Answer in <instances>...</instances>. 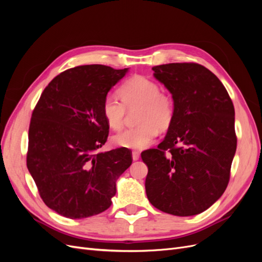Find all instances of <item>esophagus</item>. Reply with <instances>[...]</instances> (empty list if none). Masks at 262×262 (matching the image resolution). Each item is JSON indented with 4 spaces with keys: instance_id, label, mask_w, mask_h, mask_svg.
I'll return each instance as SVG.
<instances>
[{
    "instance_id": "34e87169",
    "label": "esophagus",
    "mask_w": 262,
    "mask_h": 262,
    "mask_svg": "<svg viewBox=\"0 0 262 262\" xmlns=\"http://www.w3.org/2000/svg\"><path fill=\"white\" fill-rule=\"evenodd\" d=\"M139 158H140V153L138 152V150H133V152H132V160L138 161Z\"/></svg>"
}]
</instances>
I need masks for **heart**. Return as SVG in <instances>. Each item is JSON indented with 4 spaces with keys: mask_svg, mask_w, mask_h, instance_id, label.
Here are the masks:
<instances>
[{
    "mask_svg": "<svg viewBox=\"0 0 262 262\" xmlns=\"http://www.w3.org/2000/svg\"><path fill=\"white\" fill-rule=\"evenodd\" d=\"M160 85L144 76H133L119 90L121 100L107 95L102 101L101 113L113 130H120L128 112H137V128L116 134L113 142L120 147L143 149L153 143L158 130L169 129L175 118V101L161 93Z\"/></svg>",
    "mask_w": 262,
    "mask_h": 262,
    "instance_id": "heart-1",
    "label": "heart"
}]
</instances>
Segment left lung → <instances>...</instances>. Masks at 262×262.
Wrapping results in <instances>:
<instances>
[{"label":"left lung","mask_w":262,"mask_h":262,"mask_svg":"<svg viewBox=\"0 0 262 262\" xmlns=\"http://www.w3.org/2000/svg\"><path fill=\"white\" fill-rule=\"evenodd\" d=\"M152 70L171 94L175 118L157 148L141 154L148 168L147 199L165 213L195 215L227 187L237 145L234 105L224 85L203 66L168 63Z\"/></svg>","instance_id":"left-lung-1"}]
</instances>
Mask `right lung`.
<instances>
[{"instance_id": "add662e5", "label": "right lung", "mask_w": 262, "mask_h": 262, "mask_svg": "<svg viewBox=\"0 0 262 262\" xmlns=\"http://www.w3.org/2000/svg\"><path fill=\"white\" fill-rule=\"evenodd\" d=\"M128 70L69 69L46 87L31 115L27 168L42 201L62 216L84 219L107 210L117 179L132 164L128 148L97 152L109 132L102 101Z\"/></svg>"}]
</instances>
